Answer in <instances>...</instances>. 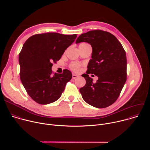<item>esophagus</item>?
<instances>
[{
    "label": "esophagus",
    "mask_w": 150,
    "mask_h": 150,
    "mask_svg": "<svg viewBox=\"0 0 150 150\" xmlns=\"http://www.w3.org/2000/svg\"><path fill=\"white\" fill-rule=\"evenodd\" d=\"M78 77H79V76L77 75H76V74H73V75H72V78H73V79H76V78H78Z\"/></svg>",
    "instance_id": "obj_1"
}]
</instances>
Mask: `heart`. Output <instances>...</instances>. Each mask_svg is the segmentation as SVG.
Wrapping results in <instances>:
<instances>
[{"label":"heart","instance_id":"obj_1","mask_svg":"<svg viewBox=\"0 0 150 150\" xmlns=\"http://www.w3.org/2000/svg\"><path fill=\"white\" fill-rule=\"evenodd\" d=\"M87 45V43H82L80 45ZM71 68H72V70L75 71H78L79 70L80 68V66L78 63H73L71 64Z\"/></svg>","mask_w":150,"mask_h":150}]
</instances>
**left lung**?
<instances>
[{"mask_svg":"<svg viewBox=\"0 0 150 150\" xmlns=\"http://www.w3.org/2000/svg\"><path fill=\"white\" fill-rule=\"evenodd\" d=\"M89 43L93 49L87 74L82 75L86 83L79 89L82 98L97 108L113 104L126 81V52L117 38L109 32L93 30L80 35L76 44ZM94 74L99 79L94 83L89 76Z\"/></svg>","mask_w":150,"mask_h":150,"instance_id":"8db88e82","label":"left lung"}]
</instances>
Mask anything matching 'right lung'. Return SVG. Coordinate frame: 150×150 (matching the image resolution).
<instances>
[{
  "instance_id": "add662e5",
  "label": "right lung",
  "mask_w": 150,
  "mask_h": 150,
  "mask_svg": "<svg viewBox=\"0 0 150 150\" xmlns=\"http://www.w3.org/2000/svg\"><path fill=\"white\" fill-rule=\"evenodd\" d=\"M76 37L47 33L32 35L25 42L19 54L20 78L28 95L37 103L48 104L57 100L71 79L70 71L53 74L52 67Z\"/></svg>"
}]
</instances>
